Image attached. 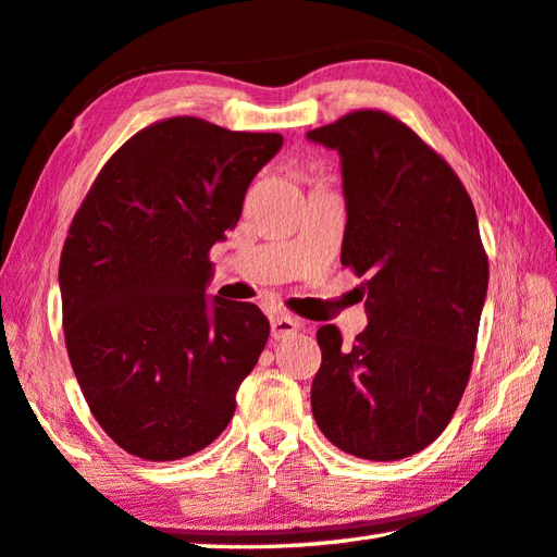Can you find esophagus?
I'll list each match as a JSON object with an SVG mask.
<instances>
[{
    "mask_svg": "<svg viewBox=\"0 0 557 557\" xmlns=\"http://www.w3.org/2000/svg\"><path fill=\"white\" fill-rule=\"evenodd\" d=\"M301 325L304 323L299 319H294V315H275L270 323V329H272V337H275V341H285V337L301 331Z\"/></svg>",
    "mask_w": 557,
    "mask_h": 557,
    "instance_id": "34e87169",
    "label": "esophagus"
}]
</instances>
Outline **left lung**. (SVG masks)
Here are the masks:
<instances>
[{
    "instance_id": "obj_1",
    "label": "left lung",
    "mask_w": 557,
    "mask_h": 557,
    "mask_svg": "<svg viewBox=\"0 0 557 557\" xmlns=\"http://www.w3.org/2000/svg\"><path fill=\"white\" fill-rule=\"evenodd\" d=\"M309 139L341 151L347 224L341 263L369 325L343 345L321 325L311 410L325 440L367 461H398L451 422L471 376L487 253L471 195L418 133L386 111H352Z\"/></svg>"
}]
</instances>
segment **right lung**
<instances>
[{
    "label": "right lung",
    "instance_id": "obj_1",
    "mask_svg": "<svg viewBox=\"0 0 557 557\" xmlns=\"http://www.w3.org/2000/svg\"><path fill=\"white\" fill-rule=\"evenodd\" d=\"M277 133L157 120L103 163L60 256L64 345L120 449L178 461L210 446L268 343L256 304L207 299L210 248L236 226Z\"/></svg>",
    "mask_w": 557,
    "mask_h": 557
}]
</instances>
